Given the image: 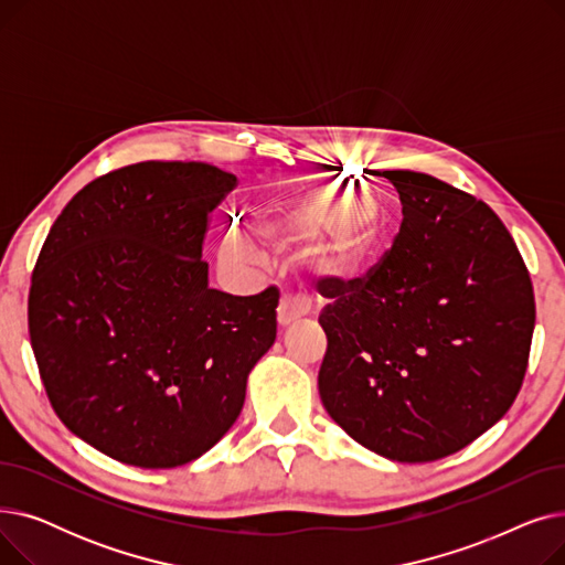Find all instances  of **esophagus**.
<instances>
[{"label":"esophagus","mask_w":565,"mask_h":565,"mask_svg":"<svg viewBox=\"0 0 565 565\" xmlns=\"http://www.w3.org/2000/svg\"><path fill=\"white\" fill-rule=\"evenodd\" d=\"M302 316H305V307H302L300 302L290 300V298H284V300L279 302V307H277V322H279V328H288L290 322L300 320Z\"/></svg>","instance_id":"esophagus-1"}]
</instances>
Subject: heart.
Returning a JSON list of instances; mask_svg holds the SVG:
<instances>
[{"label":"heart","mask_w":565,"mask_h":565,"mask_svg":"<svg viewBox=\"0 0 565 565\" xmlns=\"http://www.w3.org/2000/svg\"><path fill=\"white\" fill-rule=\"evenodd\" d=\"M256 235L273 249H290L316 237L302 254L307 270L330 281H350L375 256L384 222L373 196L350 194L343 181H322L267 196L256 207ZM220 258L245 267L258 258V252L245 235L228 233Z\"/></svg>","instance_id":"b5f03b06"}]
</instances>
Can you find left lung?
Wrapping results in <instances>:
<instances>
[{
  "instance_id": "1",
  "label": "left lung",
  "mask_w": 565,
  "mask_h": 565,
  "mask_svg": "<svg viewBox=\"0 0 565 565\" xmlns=\"http://www.w3.org/2000/svg\"><path fill=\"white\" fill-rule=\"evenodd\" d=\"M392 249L330 298L320 401L362 447L396 462L447 458L513 405L536 302L492 207L428 173L394 169Z\"/></svg>"
}]
</instances>
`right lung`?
Segmentation results:
<instances>
[{
    "label": "right lung",
    "mask_w": 565,
    "mask_h": 565,
    "mask_svg": "<svg viewBox=\"0 0 565 565\" xmlns=\"http://www.w3.org/2000/svg\"><path fill=\"white\" fill-rule=\"evenodd\" d=\"M237 178L139 162L82 188L52 224L29 288V339L56 417L143 469L196 460L226 435L277 339L275 286H207V217Z\"/></svg>",
    "instance_id": "obj_1"
}]
</instances>
